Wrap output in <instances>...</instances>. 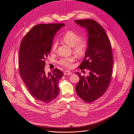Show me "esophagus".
<instances>
[{
  "label": "esophagus",
  "instance_id": "esophagus-1",
  "mask_svg": "<svg viewBox=\"0 0 134 134\" xmlns=\"http://www.w3.org/2000/svg\"><path fill=\"white\" fill-rule=\"evenodd\" d=\"M64 74L65 75H70L72 74V72H71L70 71H68V70H65L64 72Z\"/></svg>",
  "mask_w": 134,
  "mask_h": 134
}]
</instances>
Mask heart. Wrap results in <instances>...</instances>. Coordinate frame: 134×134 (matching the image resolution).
<instances>
[{"mask_svg": "<svg viewBox=\"0 0 134 134\" xmlns=\"http://www.w3.org/2000/svg\"><path fill=\"white\" fill-rule=\"evenodd\" d=\"M61 40L64 43L71 47L72 52L78 57L83 56L87 51L88 46L87 40L84 38L81 39V36L72 31H67L62 36ZM58 44V41H55L53 42L51 48L52 51L54 52L57 50ZM75 61V57L70 56L61 58L58 63L64 67L71 68Z\"/></svg>", "mask_w": 134, "mask_h": 134, "instance_id": "b5f03b06", "label": "heart"}]
</instances>
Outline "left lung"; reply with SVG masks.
Listing matches in <instances>:
<instances>
[{
  "mask_svg": "<svg viewBox=\"0 0 134 134\" xmlns=\"http://www.w3.org/2000/svg\"><path fill=\"white\" fill-rule=\"evenodd\" d=\"M75 22L87 32L88 48L79 68L90 70L86 77L76 72L80 77L76 92L83 100L90 103L101 97L110 84L113 66L112 48L105 30L97 22L85 19Z\"/></svg>",
  "mask_w": 134,
  "mask_h": 134,
  "instance_id": "8db88e82",
  "label": "left lung"
}]
</instances>
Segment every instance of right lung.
<instances>
[{
  "label": "right lung",
  "instance_id": "1",
  "mask_svg": "<svg viewBox=\"0 0 134 134\" xmlns=\"http://www.w3.org/2000/svg\"><path fill=\"white\" fill-rule=\"evenodd\" d=\"M65 25L41 24L34 26L24 37L19 52V71L31 94L36 100L49 103L59 94L58 83L63 72L58 69L52 74L44 71L45 59L51 51L56 33Z\"/></svg>",
  "mask_w": 134,
  "mask_h": 134
}]
</instances>
